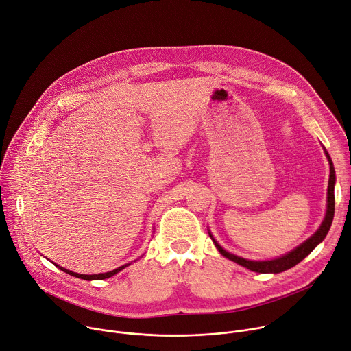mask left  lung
I'll return each instance as SVG.
<instances>
[{
	"label": "left lung",
	"mask_w": 351,
	"mask_h": 351,
	"mask_svg": "<svg viewBox=\"0 0 351 351\" xmlns=\"http://www.w3.org/2000/svg\"><path fill=\"white\" fill-rule=\"evenodd\" d=\"M325 154L328 158L329 166H330V174H329V184H328V205H326V215L325 219L322 221V224L319 226V228L315 231V234L311 236L306 241H304L301 245H298L297 248H294L293 251H290L289 254L276 258V259H270V261H250V259H244L241 256H237L234 254H230L226 250H223L217 241L213 239V236H209L213 240L216 248L219 250V252L226 256L227 259L236 262L252 271H258V274H280V271H285L293 266H295L297 263H300L305 256H308L313 250L325 240L328 231L332 226L333 221V216H335V182H336V176H335V167L332 163V159L329 153L325 150Z\"/></svg>",
	"instance_id": "left-lung-1"
}]
</instances>
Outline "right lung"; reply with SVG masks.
Returning a JSON list of instances; mask_svg holds the SVG:
<instances>
[{
    "label": "right lung",
    "mask_w": 351,
    "mask_h": 351,
    "mask_svg": "<svg viewBox=\"0 0 351 351\" xmlns=\"http://www.w3.org/2000/svg\"><path fill=\"white\" fill-rule=\"evenodd\" d=\"M54 265H56V263H54ZM128 265H130V263L123 265V266L117 267V269H114V270H111V271H107V274H99V275H80V274H75V271H71V270H68V269H64V267H61V266H58V265H56V266H57L58 269H61L62 271H65V274H68V275H71V276H75V278L84 279V280H103V279H107V278H111V276L117 275L120 270H123V269L127 267Z\"/></svg>",
    "instance_id": "1"
}]
</instances>
